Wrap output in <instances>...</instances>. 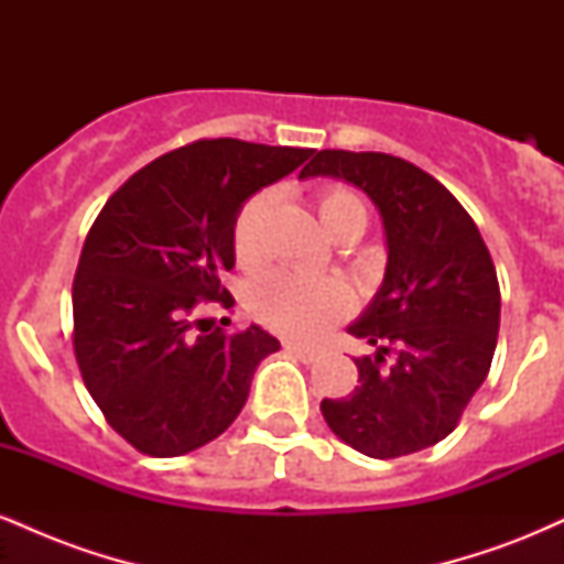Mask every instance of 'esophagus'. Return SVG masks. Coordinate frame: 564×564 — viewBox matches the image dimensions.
I'll use <instances>...</instances> for the list:
<instances>
[{"label":"esophagus","mask_w":564,"mask_h":564,"mask_svg":"<svg viewBox=\"0 0 564 564\" xmlns=\"http://www.w3.org/2000/svg\"><path fill=\"white\" fill-rule=\"evenodd\" d=\"M283 349L294 355V358H300L302 364H313V360H318V352H315V349L296 345V341H286V345H283Z\"/></svg>","instance_id":"obj_1"}]
</instances>
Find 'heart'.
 Returning a JSON list of instances; mask_svg holds the SVG:
<instances>
[{
  "instance_id": "b5f03b06",
  "label": "heart",
  "mask_w": 564,
  "mask_h": 564,
  "mask_svg": "<svg viewBox=\"0 0 564 564\" xmlns=\"http://www.w3.org/2000/svg\"><path fill=\"white\" fill-rule=\"evenodd\" d=\"M273 200V191H257L236 212L230 243L241 268H257L264 260V223ZM318 212L323 225L339 241H358L368 228L364 198L345 185L323 187ZM246 300L257 321L294 339H315L352 310V291L341 278L302 275L294 270H268L257 275Z\"/></svg>"
}]
</instances>
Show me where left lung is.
<instances>
[{
	"instance_id": "obj_1",
	"label": "left lung",
	"mask_w": 564,
	"mask_h": 564,
	"mask_svg": "<svg viewBox=\"0 0 564 564\" xmlns=\"http://www.w3.org/2000/svg\"><path fill=\"white\" fill-rule=\"evenodd\" d=\"M358 185L384 219L387 275L349 334L377 345L355 360L358 387L326 398L336 437L371 458H400L448 437L488 377L501 291L475 219L445 185L390 153L318 151L300 177Z\"/></svg>"
}]
</instances>
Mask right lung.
Listing matches in <instances>:
<instances>
[{"mask_svg": "<svg viewBox=\"0 0 564 564\" xmlns=\"http://www.w3.org/2000/svg\"><path fill=\"white\" fill-rule=\"evenodd\" d=\"M313 153L187 142L134 172L89 228L74 275V355L106 422L145 456H183L223 435L254 368L281 347L260 326L209 332L196 310L236 304L219 283L236 264V212Z\"/></svg>", "mask_w": 564, "mask_h": 564, "instance_id": "obj_1", "label": "right lung"}]
</instances>
